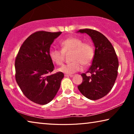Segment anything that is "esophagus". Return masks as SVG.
Returning <instances> with one entry per match:
<instances>
[{
  "instance_id": "1",
  "label": "esophagus",
  "mask_w": 134,
  "mask_h": 134,
  "mask_svg": "<svg viewBox=\"0 0 134 134\" xmlns=\"http://www.w3.org/2000/svg\"><path fill=\"white\" fill-rule=\"evenodd\" d=\"M64 76L67 77H72L73 76H72V75H69V74H65Z\"/></svg>"
}]
</instances>
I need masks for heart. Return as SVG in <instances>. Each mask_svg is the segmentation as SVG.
<instances>
[{"mask_svg":"<svg viewBox=\"0 0 134 134\" xmlns=\"http://www.w3.org/2000/svg\"><path fill=\"white\" fill-rule=\"evenodd\" d=\"M61 50L50 49L49 57L52 62L57 65L64 63L65 54L70 53V63L63 65L58 69V71L63 73L71 74L80 71L82 69L81 64L87 66L92 63L94 55L93 45L89 42H83L77 37H69L60 42Z\"/></svg>","mask_w":134,"mask_h":134,"instance_id":"obj_1","label":"heart"}]
</instances>
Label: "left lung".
Returning <instances> with one entry per match:
<instances>
[{
	"label": "left lung",
	"instance_id": "obj_1",
	"mask_svg": "<svg viewBox=\"0 0 134 134\" xmlns=\"http://www.w3.org/2000/svg\"><path fill=\"white\" fill-rule=\"evenodd\" d=\"M79 32L92 38L95 51L92 65L86 73L81 74L83 81L77 87L83 96L95 100L106 96L112 89L118 76V59L112 44L102 34L87 28ZM87 72L91 75L87 76Z\"/></svg>",
	"mask_w": 134,
	"mask_h": 134
}]
</instances>
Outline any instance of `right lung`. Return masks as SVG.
<instances>
[{"instance_id": "obj_1", "label": "right lung", "mask_w": 134, "mask_h": 134, "mask_svg": "<svg viewBox=\"0 0 134 134\" xmlns=\"http://www.w3.org/2000/svg\"><path fill=\"white\" fill-rule=\"evenodd\" d=\"M62 32L37 31L26 38L15 58V79L27 98L39 105L49 103L60 89L62 72L54 69L49 48Z\"/></svg>"}]
</instances>
